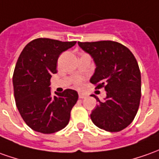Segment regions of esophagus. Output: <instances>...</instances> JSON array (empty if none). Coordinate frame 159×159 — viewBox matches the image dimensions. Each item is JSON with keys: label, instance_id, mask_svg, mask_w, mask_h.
<instances>
[{"label": "esophagus", "instance_id": "obj_1", "mask_svg": "<svg viewBox=\"0 0 159 159\" xmlns=\"http://www.w3.org/2000/svg\"><path fill=\"white\" fill-rule=\"evenodd\" d=\"M78 96H79V98H82V99H83V98H86V95L84 93H79L78 94Z\"/></svg>", "mask_w": 159, "mask_h": 159}]
</instances>
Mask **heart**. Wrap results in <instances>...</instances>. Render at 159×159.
<instances>
[{
    "label": "heart",
    "mask_w": 159,
    "mask_h": 159,
    "mask_svg": "<svg viewBox=\"0 0 159 159\" xmlns=\"http://www.w3.org/2000/svg\"><path fill=\"white\" fill-rule=\"evenodd\" d=\"M83 81H84V79H83L82 77H77V78H75V81H74V85H75V87H76V88L81 87L82 84H83Z\"/></svg>",
    "instance_id": "1"
}]
</instances>
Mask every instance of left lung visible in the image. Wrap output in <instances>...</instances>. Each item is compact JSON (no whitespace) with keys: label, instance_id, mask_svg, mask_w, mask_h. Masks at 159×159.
<instances>
[{"label":"left lung","instance_id":"8db88e82","mask_svg":"<svg viewBox=\"0 0 159 159\" xmlns=\"http://www.w3.org/2000/svg\"><path fill=\"white\" fill-rule=\"evenodd\" d=\"M78 44L93 57L97 65L90 83L106 90V98L92 111L90 118L98 128L111 132L125 129L134 120L141 98V73L127 47L113 41Z\"/></svg>","mask_w":159,"mask_h":159}]
</instances>
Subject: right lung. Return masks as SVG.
<instances>
[{
    "instance_id": "obj_1",
    "label": "right lung",
    "mask_w": 159,
    "mask_h": 159,
    "mask_svg": "<svg viewBox=\"0 0 159 159\" xmlns=\"http://www.w3.org/2000/svg\"><path fill=\"white\" fill-rule=\"evenodd\" d=\"M76 42L37 38L25 46L13 75L16 107L27 125L37 132L55 133L66 127L78 94L67 89L52 97L50 78L60 54Z\"/></svg>"
}]
</instances>
